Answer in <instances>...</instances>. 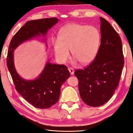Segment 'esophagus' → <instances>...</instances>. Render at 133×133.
<instances>
[{
    "mask_svg": "<svg viewBox=\"0 0 133 133\" xmlns=\"http://www.w3.org/2000/svg\"><path fill=\"white\" fill-rule=\"evenodd\" d=\"M68 70H69V72H70V74H71V75L74 74V70H73V69H72V68H69V69H68Z\"/></svg>",
    "mask_w": 133,
    "mask_h": 133,
    "instance_id": "obj_1",
    "label": "esophagus"
}]
</instances>
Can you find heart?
I'll return each mask as SVG.
<instances>
[{"mask_svg":"<svg viewBox=\"0 0 133 133\" xmlns=\"http://www.w3.org/2000/svg\"><path fill=\"white\" fill-rule=\"evenodd\" d=\"M59 41L54 43L55 54L57 60L64 63L69 58V50L73 57L81 64L90 63L97 54L100 34L92 26L70 24L62 29Z\"/></svg>","mask_w":133,"mask_h":133,"instance_id":"obj_1","label":"heart"}]
</instances>
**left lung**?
Masks as SVG:
<instances>
[{"label": "left lung", "instance_id": "left-lung-1", "mask_svg": "<svg viewBox=\"0 0 133 133\" xmlns=\"http://www.w3.org/2000/svg\"><path fill=\"white\" fill-rule=\"evenodd\" d=\"M101 41L95 59L84 69L77 70L81 98L87 105L105 104L116 90L124 66L121 39L105 18L100 17Z\"/></svg>", "mask_w": 133, "mask_h": 133}]
</instances>
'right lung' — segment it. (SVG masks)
<instances>
[{
	"label": "right lung",
	"mask_w": 133,
	"mask_h": 133,
	"mask_svg": "<svg viewBox=\"0 0 133 133\" xmlns=\"http://www.w3.org/2000/svg\"><path fill=\"white\" fill-rule=\"evenodd\" d=\"M55 17L31 20L17 31L10 43L7 66L16 90L31 105L39 109H48L59 101L60 88L70 74L64 65L52 64L48 60L39 76L34 79H23L17 72L14 64V50L26 41L36 37H45L48 30L58 22ZM45 42V40L43 39Z\"/></svg>",
	"instance_id": "obj_1"
}]
</instances>
